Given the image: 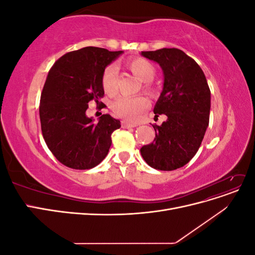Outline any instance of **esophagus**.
Masks as SVG:
<instances>
[{"label":"esophagus","instance_id":"esophagus-1","mask_svg":"<svg viewBox=\"0 0 255 255\" xmlns=\"http://www.w3.org/2000/svg\"><path fill=\"white\" fill-rule=\"evenodd\" d=\"M138 125H136V123H129V122H128V121H122L121 122V127L123 128H135V127H137Z\"/></svg>","mask_w":255,"mask_h":255}]
</instances>
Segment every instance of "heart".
Here are the masks:
<instances>
[{"mask_svg":"<svg viewBox=\"0 0 255 255\" xmlns=\"http://www.w3.org/2000/svg\"><path fill=\"white\" fill-rule=\"evenodd\" d=\"M128 67L136 78L143 82V89L149 95L153 94V88L150 82L155 76L156 70L149 60L144 58H135L128 63ZM102 87L105 94L114 96L117 90V68L111 65L107 66L102 73ZM113 111L119 117L128 120L136 121L140 118L141 114L148 107V100L138 97H119L114 101Z\"/></svg>","mask_w":255,"mask_h":255,"instance_id":"1","label":"heart"}]
</instances>
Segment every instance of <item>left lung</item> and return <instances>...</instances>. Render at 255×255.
I'll return each mask as SVG.
<instances>
[{
	"label": "left lung",
	"mask_w": 255,
	"mask_h": 255,
	"mask_svg": "<svg viewBox=\"0 0 255 255\" xmlns=\"http://www.w3.org/2000/svg\"><path fill=\"white\" fill-rule=\"evenodd\" d=\"M140 54L163 70V91L153 112L167 116L161 126H153L155 138L140 149L141 156L152 168L175 170L201 145L210 122L211 90L202 69L183 51L164 48Z\"/></svg>",
	"instance_id": "1"
}]
</instances>
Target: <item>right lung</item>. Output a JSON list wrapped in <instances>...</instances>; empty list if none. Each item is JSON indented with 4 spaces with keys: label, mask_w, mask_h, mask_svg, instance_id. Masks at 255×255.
Returning a JSON list of instances; mask_svg holds the SVG:
<instances>
[{
    "label": "right lung",
    "mask_w": 255,
    "mask_h": 255,
    "mask_svg": "<svg viewBox=\"0 0 255 255\" xmlns=\"http://www.w3.org/2000/svg\"><path fill=\"white\" fill-rule=\"evenodd\" d=\"M122 53L86 47L65 54L49 71L40 98L41 130L53 155L69 168L99 165L109 153L113 132L121 127L109 114L95 122L86 111L91 100L100 103L104 69Z\"/></svg>",
    "instance_id": "1"
}]
</instances>
